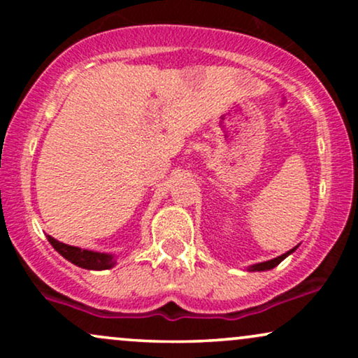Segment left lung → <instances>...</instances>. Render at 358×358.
<instances>
[{"label": "left lung", "instance_id": "1", "mask_svg": "<svg viewBox=\"0 0 358 358\" xmlns=\"http://www.w3.org/2000/svg\"><path fill=\"white\" fill-rule=\"evenodd\" d=\"M294 249H296V248H294ZM294 249L287 250L286 254H282V256H279V257H276V259H271V261H266V262H259V264H254V266H250L249 271H268V269H273V268H276V266L279 264V262H281L282 259H285V257L289 256V254L293 252Z\"/></svg>", "mask_w": 358, "mask_h": 358}]
</instances>
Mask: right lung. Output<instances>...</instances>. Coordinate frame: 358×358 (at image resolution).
<instances>
[{"label":"right lung","mask_w":358,"mask_h":358,"mask_svg":"<svg viewBox=\"0 0 358 358\" xmlns=\"http://www.w3.org/2000/svg\"><path fill=\"white\" fill-rule=\"evenodd\" d=\"M47 239L52 244V248L55 249L60 256H64L67 261H71L72 264L79 266V268L101 271V269L113 268V266L116 264V261H114V257L110 256V254H101V252H94V250L73 248V245L64 244V242H59L50 236H47Z\"/></svg>","instance_id":"1"}]
</instances>
